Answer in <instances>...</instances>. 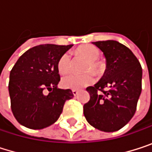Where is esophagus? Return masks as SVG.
<instances>
[{"label":"esophagus","instance_id":"esophagus-1","mask_svg":"<svg viewBox=\"0 0 152 152\" xmlns=\"http://www.w3.org/2000/svg\"><path fill=\"white\" fill-rule=\"evenodd\" d=\"M78 90H76V89H74V90H72V93H73V95L74 96H76L77 94H78Z\"/></svg>","mask_w":152,"mask_h":152}]
</instances>
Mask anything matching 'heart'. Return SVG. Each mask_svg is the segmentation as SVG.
I'll use <instances>...</instances> for the list:
<instances>
[{
  "label": "heart",
  "mask_w": 152,
  "mask_h": 152,
  "mask_svg": "<svg viewBox=\"0 0 152 152\" xmlns=\"http://www.w3.org/2000/svg\"><path fill=\"white\" fill-rule=\"evenodd\" d=\"M76 53L87 60L83 67V70L86 72L83 74L72 73L64 76L61 80V84L67 89H80L92 83L95 81V76L93 72L99 75L102 70L101 63L98 61L100 56V51L96 46L92 45H83L76 49ZM57 67L61 74L69 72L72 68L70 54L68 53L62 54L58 61Z\"/></svg>",
  "instance_id": "1"
}]
</instances>
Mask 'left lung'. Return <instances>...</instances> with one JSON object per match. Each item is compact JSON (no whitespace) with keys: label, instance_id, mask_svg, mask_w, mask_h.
<instances>
[{"label":"left lung","instance_id":"left-lung-1","mask_svg":"<svg viewBox=\"0 0 152 152\" xmlns=\"http://www.w3.org/2000/svg\"><path fill=\"white\" fill-rule=\"evenodd\" d=\"M104 53L106 69L102 78L86 88L90 100L83 105V114L95 129L114 132L134 116L142 91V70L131 50L114 41L93 42Z\"/></svg>","mask_w":152,"mask_h":152}]
</instances>
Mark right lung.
I'll return each mask as SVG.
<instances>
[{"label": "right lung", "instance_id": "right-lung-1", "mask_svg": "<svg viewBox=\"0 0 152 152\" xmlns=\"http://www.w3.org/2000/svg\"><path fill=\"white\" fill-rule=\"evenodd\" d=\"M72 45L45 44L26 51L15 62L10 75L9 92L15 120L31 129L53 124L63 106L74 95L57 87L61 77L58 61Z\"/></svg>", "mask_w": 152, "mask_h": 152}]
</instances>
